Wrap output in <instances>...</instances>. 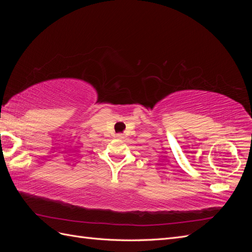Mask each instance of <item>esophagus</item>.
Listing matches in <instances>:
<instances>
[{"instance_id":"34e87169","label":"esophagus","mask_w":252,"mask_h":252,"mask_svg":"<svg viewBox=\"0 0 252 252\" xmlns=\"http://www.w3.org/2000/svg\"><path fill=\"white\" fill-rule=\"evenodd\" d=\"M117 138H119V139H124L125 135H124L123 133H119V134L117 135Z\"/></svg>"}]
</instances>
